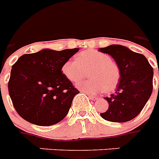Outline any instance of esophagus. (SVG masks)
Instances as JSON below:
<instances>
[{
	"instance_id": "34e87169",
	"label": "esophagus",
	"mask_w": 159,
	"mask_h": 159,
	"mask_svg": "<svg viewBox=\"0 0 159 159\" xmlns=\"http://www.w3.org/2000/svg\"><path fill=\"white\" fill-rule=\"evenodd\" d=\"M88 96H89V98L91 99V100H94V101H95V100H96L98 99V97H96V96H93V95H89Z\"/></svg>"
}]
</instances>
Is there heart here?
<instances>
[{
    "label": "heart",
    "mask_w": 159,
    "mask_h": 159,
    "mask_svg": "<svg viewBox=\"0 0 159 159\" xmlns=\"http://www.w3.org/2000/svg\"><path fill=\"white\" fill-rule=\"evenodd\" d=\"M89 71L91 79L80 82L77 87L87 94L95 95L104 90L110 92L116 88L120 79V71L109 55L98 50H86L76 59H69L63 64L62 73L71 82H78Z\"/></svg>",
    "instance_id": "b5f03b06"
}]
</instances>
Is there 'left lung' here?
<instances>
[{"mask_svg":"<svg viewBox=\"0 0 159 159\" xmlns=\"http://www.w3.org/2000/svg\"><path fill=\"white\" fill-rule=\"evenodd\" d=\"M99 50L111 55L120 71L115 93L104 98L109 108L100 116L109 122H128L141 112L152 94L153 68L144 55L124 46L111 45Z\"/></svg>","mask_w":159,"mask_h":159,"instance_id":"8db88e82","label":"left lung"}]
</instances>
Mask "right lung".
<instances>
[{
	"label": "right lung",
	"instance_id": "obj_1",
	"mask_svg": "<svg viewBox=\"0 0 159 159\" xmlns=\"http://www.w3.org/2000/svg\"><path fill=\"white\" fill-rule=\"evenodd\" d=\"M78 50L43 49L18 59L8 89L20 117L37 126H51L64 119L79 91L62 73V66Z\"/></svg>",
	"mask_w": 159,
	"mask_h": 159
}]
</instances>
